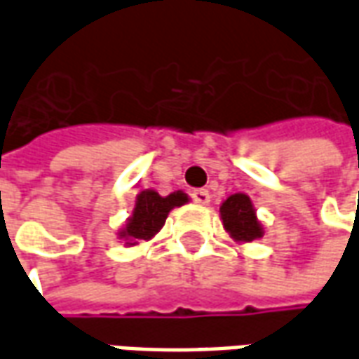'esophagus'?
Listing matches in <instances>:
<instances>
[{"instance_id": "1", "label": "esophagus", "mask_w": 359, "mask_h": 359, "mask_svg": "<svg viewBox=\"0 0 359 359\" xmlns=\"http://www.w3.org/2000/svg\"><path fill=\"white\" fill-rule=\"evenodd\" d=\"M210 192L205 190V188H200V190H194L192 192V200H194L196 203H200V205H208L210 203Z\"/></svg>"}]
</instances>
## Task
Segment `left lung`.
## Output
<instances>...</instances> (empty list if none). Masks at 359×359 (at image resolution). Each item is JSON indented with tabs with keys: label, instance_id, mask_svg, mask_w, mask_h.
<instances>
[{
	"label": "left lung",
	"instance_id": "1",
	"mask_svg": "<svg viewBox=\"0 0 359 359\" xmlns=\"http://www.w3.org/2000/svg\"><path fill=\"white\" fill-rule=\"evenodd\" d=\"M225 231L236 242H252L264 236V226L257 221L254 203L246 194H233L219 208Z\"/></svg>",
	"mask_w": 359,
	"mask_h": 359
}]
</instances>
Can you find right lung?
Here are the masks:
<instances>
[{"label":"right lung","instance_id":"right-lung-1","mask_svg":"<svg viewBox=\"0 0 359 359\" xmlns=\"http://www.w3.org/2000/svg\"><path fill=\"white\" fill-rule=\"evenodd\" d=\"M188 202V196L182 190L171 192L169 196H159L156 190H142L136 196L133 215L126 225L118 231V238L125 241L126 246H136L144 241L154 238L172 208H180Z\"/></svg>","mask_w":359,"mask_h":359}]
</instances>
